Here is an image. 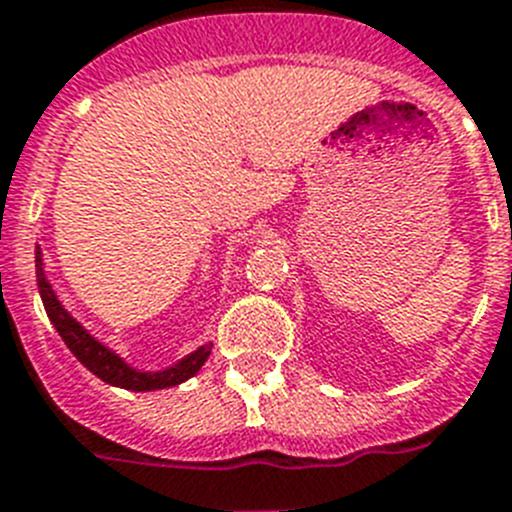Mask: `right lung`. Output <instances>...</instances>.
<instances>
[{
    "label": "right lung",
    "instance_id": "obj_1",
    "mask_svg": "<svg viewBox=\"0 0 512 512\" xmlns=\"http://www.w3.org/2000/svg\"><path fill=\"white\" fill-rule=\"evenodd\" d=\"M35 278H38V291H41V301L43 306H46L48 319H51V324L61 335V340L66 342V348L74 353V358H77L87 371L95 373L97 379H102L105 384L121 386V389L131 391L170 389V386H177L182 384V381L193 379L195 373L201 371L203 363L208 361V355H211L213 342H206V345H201L198 350L188 353L185 358L172 363V366L162 368V371H139V368L128 366L115 350H110L108 345H102L97 337H92L90 332L84 330L82 324L64 309V304L59 301L53 286L48 283L46 270H43L41 247H35Z\"/></svg>",
    "mask_w": 512,
    "mask_h": 512
}]
</instances>
